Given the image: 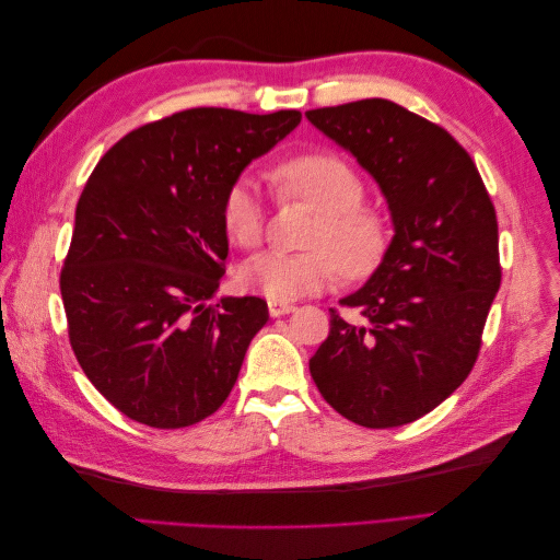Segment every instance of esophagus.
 Instances as JSON below:
<instances>
[{"mask_svg":"<svg viewBox=\"0 0 560 560\" xmlns=\"http://www.w3.org/2000/svg\"><path fill=\"white\" fill-rule=\"evenodd\" d=\"M292 311H294L292 303H284V301H273V299L268 301V313H270V317H280V315H287V313H292Z\"/></svg>","mask_w":560,"mask_h":560,"instance_id":"obj_1","label":"esophagus"}]
</instances>
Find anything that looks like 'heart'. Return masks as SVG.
Segmentation results:
<instances>
[{
  "mask_svg": "<svg viewBox=\"0 0 560 560\" xmlns=\"http://www.w3.org/2000/svg\"><path fill=\"white\" fill-rule=\"evenodd\" d=\"M280 200H301L317 212L306 238V252H264L247 261L238 282L243 290L273 301L315 294L338 280L369 276L389 247L387 217L364 206L366 186L354 167L331 151H303L287 156L270 171ZM229 238L243 247H259L266 233V200L247 177L231 184L222 202Z\"/></svg>",
  "mask_w": 560,
  "mask_h": 560,
  "instance_id": "1",
  "label": "heart"
}]
</instances>
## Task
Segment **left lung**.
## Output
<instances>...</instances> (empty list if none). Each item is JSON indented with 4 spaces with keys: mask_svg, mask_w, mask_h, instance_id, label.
Listing matches in <instances>:
<instances>
[{
    "mask_svg": "<svg viewBox=\"0 0 560 560\" xmlns=\"http://www.w3.org/2000/svg\"><path fill=\"white\" fill-rule=\"evenodd\" d=\"M371 173L395 238L311 358L334 411L385 430L436 409L469 376L500 280L498 217L471 156L448 130L389 100L306 112Z\"/></svg>",
    "mask_w": 560,
    "mask_h": 560,
    "instance_id": "obj_1",
    "label": "left lung"
}]
</instances>
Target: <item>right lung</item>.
<instances>
[{
	"instance_id": "add662e5",
	"label": "right lung",
	"mask_w": 560,
	"mask_h": 560,
	"mask_svg": "<svg viewBox=\"0 0 560 560\" xmlns=\"http://www.w3.org/2000/svg\"><path fill=\"white\" fill-rule=\"evenodd\" d=\"M301 112L196 107L159 118L100 159L60 270L67 334L114 409L159 430L212 416L268 319L259 296L208 303L229 254L222 202Z\"/></svg>"
}]
</instances>
